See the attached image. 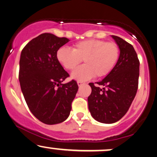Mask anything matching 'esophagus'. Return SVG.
<instances>
[{
  "label": "esophagus",
  "mask_w": 157,
  "mask_h": 157,
  "mask_svg": "<svg viewBox=\"0 0 157 157\" xmlns=\"http://www.w3.org/2000/svg\"><path fill=\"white\" fill-rule=\"evenodd\" d=\"M77 84H78V86H82V85L84 84V83L82 82H77Z\"/></svg>",
  "instance_id": "esophagus-1"
}]
</instances>
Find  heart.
Instances as JSON below:
<instances>
[{"mask_svg":"<svg viewBox=\"0 0 157 157\" xmlns=\"http://www.w3.org/2000/svg\"><path fill=\"white\" fill-rule=\"evenodd\" d=\"M119 57V48L117 44L97 39L78 42L73 45V50L62 46L56 54L57 61L67 71H73L83 60L84 65L71 73V78L78 82L107 75L116 65Z\"/></svg>","mask_w":157,"mask_h":157,"instance_id":"1","label":"heart"}]
</instances>
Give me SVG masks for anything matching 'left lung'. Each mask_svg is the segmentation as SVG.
<instances>
[{
    "label": "left lung",
    "mask_w": 157,
    "mask_h": 157,
    "mask_svg": "<svg viewBox=\"0 0 157 157\" xmlns=\"http://www.w3.org/2000/svg\"><path fill=\"white\" fill-rule=\"evenodd\" d=\"M111 37L119 46V59L105 78L97 82L98 85L89 84L92 88L89 110L96 121L105 124L117 122L129 110L138 91L140 67L134 47L120 37Z\"/></svg>",
    "instance_id": "left-lung-1"
}]
</instances>
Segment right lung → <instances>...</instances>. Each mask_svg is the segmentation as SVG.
Returning <instances> with one entry per match:
<instances>
[{"mask_svg":"<svg viewBox=\"0 0 157 157\" xmlns=\"http://www.w3.org/2000/svg\"><path fill=\"white\" fill-rule=\"evenodd\" d=\"M68 41L46 33L32 39L21 52V90L30 111L46 124L67 119L78 89L74 80L62 84L69 74L56 57L57 50Z\"/></svg>","mask_w":157,"mask_h":157,"instance_id":"1","label":"right lung"}]
</instances>
